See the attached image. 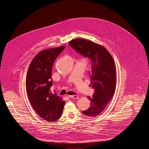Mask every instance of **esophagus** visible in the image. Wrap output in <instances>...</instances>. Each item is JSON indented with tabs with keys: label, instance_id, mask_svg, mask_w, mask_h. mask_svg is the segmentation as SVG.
Instances as JSON below:
<instances>
[{
	"label": "esophagus",
	"instance_id": "34e87169",
	"mask_svg": "<svg viewBox=\"0 0 149 149\" xmlns=\"http://www.w3.org/2000/svg\"><path fill=\"white\" fill-rule=\"evenodd\" d=\"M68 97H70L72 99H75V100H77V99L79 98V97L78 95H68Z\"/></svg>",
	"mask_w": 149,
	"mask_h": 149
}]
</instances>
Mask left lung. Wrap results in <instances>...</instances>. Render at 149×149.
<instances>
[{"mask_svg":"<svg viewBox=\"0 0 149 149\" xmlns=\"http://www.w3.org/2000/svg\"><path fill=\"white\" fill-rule=\"evenodd\" d=\"M77 52L91 61L90 74L91 86L94 89L90 107L82 113L88 117L99 115L112 98L116 86L115 63L109 52L102 46L84 39L78 38L68 42Z\"/></svg>","mask_w":149,"mask_h":149,"instance_id":"obj_1","label":"left lung"}]
</instances>
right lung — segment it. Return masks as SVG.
<instances>
[{"mask_svg":"<svg viewBox=\"0 0 149 149\" xmlns=\"http://www.w3.org/2000/svg\"><path fill=\"white\" fill-rule=\"evenodd\" d=\"M65 46L45 49L38 53L29 66L26 88L32 107L45 120L55 121L62 113L65 102L52 93V69L54 62Z\"/></svg>","mask_w":149,"mask_h":149,"instance_id":"1","label":"right lung"}]
</instances>
